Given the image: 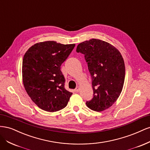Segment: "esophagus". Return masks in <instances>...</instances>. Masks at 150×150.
<instances>
[{"label":"esophagus","instance_id":"obj_1","mask_svg":"<svg viewBox=\"0 0 150 150\" xmlns=\"http://www.w3.org/2000/svg\"><path fill=\"white\" fill-rule=\"evenodd\" d=\"M79 89H80V88L79 87V86H77V87L76 88V89H74V91L76 93H78L79 91Z\"/></svg>","mask_w":150,"mask_h":150}]
</instances>
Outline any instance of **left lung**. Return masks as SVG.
I'll use <instances>...</instances> for the list:
<instances>
[{
    "instance_id": "1",
    "label": "left lung",
    "mask_w": 150,
    "mask_h": 150,
    "mask_svg": "<svg viewBox=\"0 0 150 150\" xmlns=\"http://www.w3.org/2000/svg\"><path fill=\"white\" fill-rule=\"evenodd\" d=\"M76 52L84 55L92 79L93 98L86 105L98 112L106 110L116 101L123 88V58L112 45L96 39L79 44Z\"/></svg>"
}]
</instances>
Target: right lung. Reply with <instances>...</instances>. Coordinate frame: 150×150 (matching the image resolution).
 Here are the masks:
<instances>
[{
	"label": "right lung",
	"instance_id": "obj_1",
	"mask_svg": "<svg viewBox=\"0 0 150 150\" xmlns=\"http://www.w3.org/2000/svg\"><path fill=\"white\" fill-rule=\"evenodd\" d=\"M75 44L55 41L36 43L25 53L22 61V81L27 93L39 108L48 112L64 108L72 93L64 88L61 66Z\"/></svg>",
	"mask_w": 150,
	"mask_h": 150
}]
</instances>
